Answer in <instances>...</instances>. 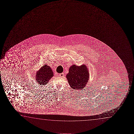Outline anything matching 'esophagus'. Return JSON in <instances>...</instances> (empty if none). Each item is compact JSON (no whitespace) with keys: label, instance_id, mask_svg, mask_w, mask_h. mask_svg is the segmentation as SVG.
Masks as SVG:
<instances>
[{"label":"esophagus","instance_id":"esophagus-1","mask_svg":"<svg viewBox=\"0 0 134 134\" xmlns=\"http://www.w3.org/2000/svg\"><path fill=\"white\" fill-rule=\"evenodd\" d=\"M59 76H60V77H64V74L62 73H60L59 74Z\"/></svg>","mask_w":134,"mask_h":134}]
</instances>
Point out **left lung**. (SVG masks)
<instances>
[{"label":"left lung","instance_id":"obj_1","mask_svg":"<svg viewBox=\"0 0 134 134\" xmlns=\"http://www.w3.org/2000/svg\"><path fill=\"white\" fill-rule=\"evenodd\" d=\"M86 65L78 66L73 65L69 69L66 78L70 87L73 89L82 90L86 86L89 76Z\"/></svg>","mask_w":134,"mask_h":134}]
</instances>
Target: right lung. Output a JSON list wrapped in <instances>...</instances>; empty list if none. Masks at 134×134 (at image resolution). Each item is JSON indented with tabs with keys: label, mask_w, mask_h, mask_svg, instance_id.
I'll use <instances>...</instances> for the list:
<instances>
[{
	"label": "right lung",
	"mask_w": 134,
	"mask_h": 134,
	"mask_svg": "<svg viewBox=\"0 0 134 134\" xmlns=\"http://www.w3.org/2000/svg\"><path fill=\"white\" fill-rule=\"evenodd\" d=\"M36 80L40 85H46L53 76V72L49 66L45 64L36 74Z\"/></svg>",
	"instance_id": "obj_1"
}]
</instances>
